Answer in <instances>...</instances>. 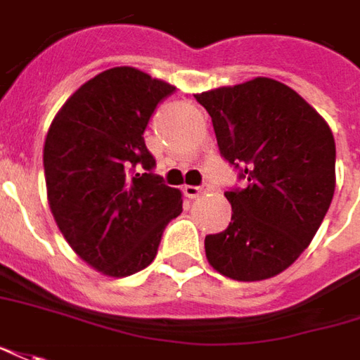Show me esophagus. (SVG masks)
Instances as JSON below:
<instances>
[{"instance_id":"obj_1","label":"esophagus","mask_w":360,"mask_h":360,"mask_svg":"<svg viewBox=\"0 0 360 360\" xmlns=\"http://www.w3.org/2000/svg\"><path fill=\"white\" fill-rule=\"evenodd\" d=\"M207 192V186H184V194L188 198H200V195H204Z\"/></svg>"}]
</instances>
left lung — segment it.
I'll list each match as a JSON object with an SVG mask.
<instances>
[{
    "label": "left lung",
    "instance_id": "left-lung-1",
    "mask_svg": "<svg viewBox=\"0 0 360 360\" xmlns=\"http://www.w3.org/2000/svg\"><path fill=\"white\" fill-rule=\"evenodd\" d=\"M221 156L247 188L225 192L231 223L205 237L207 262L241 282L266 280L306 251L335 192V139L300 94L272 78L195 94Z\"/></svg>",
    "mask_w": 360,
    "mask_h": 360
}]
</instances>
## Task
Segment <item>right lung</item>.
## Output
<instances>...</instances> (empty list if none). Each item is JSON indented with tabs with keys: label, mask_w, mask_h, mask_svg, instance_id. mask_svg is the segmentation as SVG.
Instances as JSON below:
<instances>
[{
	"label": "right lung",
	"mask_w": 360,
	"mask_h": 360,
	"mask_svg": "<svg viewBox=\"0 0 360 360\" xmlns=\"http://www.w3.org/2000/svg\"><path fill=\"white\" fill-rule=\"evenodd\" d=\"M176 88L117 66L72 94L52 119L43 150L54 221L74 252L123 278L155 260L162 231L182 213V192L153 172L145 129Z\"/></svg>",
	"instance_id": "add662e5"
}]
</instances>
